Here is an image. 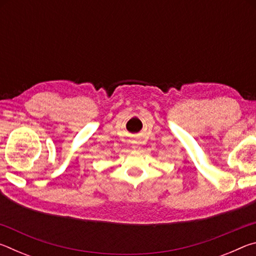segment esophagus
I'll list each match as a JSON object with an SVG mask.
<instances>
[{"instance_id":"esophagus-1","label":"esophagus","mask_w":256,"mask_h":256,"mask_svg":"<svg viewBox=\"0 0 256 256\" xmlns=\"http://www.w3.org/2000/svg\"><path fill=\"white\" fill-rule=\"evenodd\" d=\"M133 149H134V150H138V149H140V146H133Z\"/></svg>"}]
</instances>
